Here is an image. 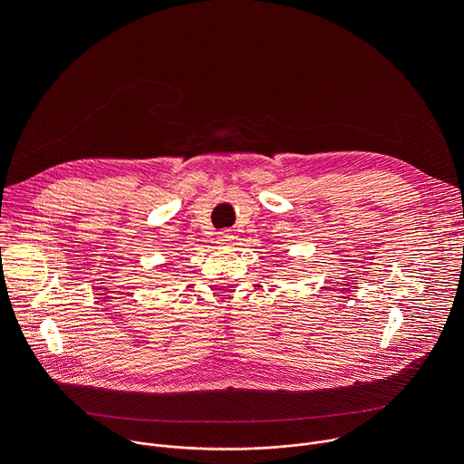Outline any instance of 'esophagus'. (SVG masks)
<instances>
[{
  "label": "esophagus",
  "mask_w": 464,
  "mask_h": 464,
  "mask_svg": "<svg viewBox=\"0 0 464 464\" xmlns=\"http://www.w3.org/2000/svg\"><path fill=\"white\" fill-rule=\"evenodd\" d=\"M233 238H235V237H233L229 231H222V233L217 235V244H218V246H231Z\"/></svg>",
  "instance_id": "1"
}]
</instances>
